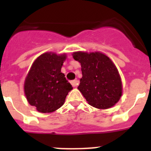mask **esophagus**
I'll use <instances>...</instances> for the list:
<instances>
[{"mask_svg":"<svg viewBox=\"0 0 151 151\" xmlns=\"http://www.w3.org/2000/svg\"><path fill=\"white\" fill-rule=\"evenodd\" d=\"M78 81L77 80V79L71 81V84H72V86H73V87H76V86H78Z\"/></svg>","mask_w":151,"mask_h":151,"instance_id":"1","label":"esophagus"}]
</instances>
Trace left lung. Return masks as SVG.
<instances>
[{
    "label": "left lung",
    "instance_id": "left-lung-1",
    "mask_svg": "<svg viewBox=\"0 0 151 151\" xmlns=\"http://www.w3.org/2000/svg\"><path fill=\"white\" fill-rule=\"evenodd\" d=\"M73 57L82 67V77L78 89L86 101L99 109H110L122 95V82L117 67L110 58L100 52L78 51Z\"/></svg>",
    "mask_w": 151,
    "mask_h": 151
}]
</instances>
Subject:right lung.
<instances>
[{
    "instance_id": "right-lung-1",
    "label": "right lung",
    "mask_w": 151,
    "mask_h": 151,
    "mask_svg": "<svg viewBox=\"0 0 151 151\" xmlns=\"http://www.w3.org/2000/svg\"><path fill=\"white\" fill-rule=\"evenodd\" d=\"M66 54L46 52L37 58L25 78L24 94L39 112H53L65 103L73 87L61 73Z\"/></svg>"
}]
</instances>
